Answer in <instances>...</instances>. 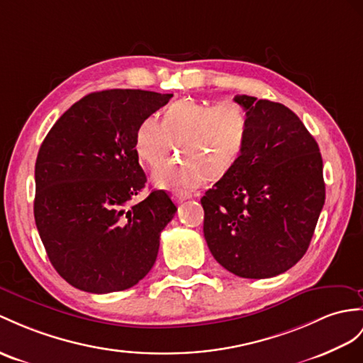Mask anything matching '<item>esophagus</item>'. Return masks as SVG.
Listing matches in <instances>:
<instances>
[{"instance_id":"34e87169","label":"esophagus","mask_w":363,"mask_h":363,"mask_svg":"<svg viewBox=\"0 0 363 363\" xmlns=\"http://www.w3.org/2000/svg\"><path fill=\"white\" fill-rule=\"evenodd\" d=\"M192 196L189 192H175L174 194V200L177 201V203H182V201H184V200H188V199H191Z\"/></svg>"}]
</instances>
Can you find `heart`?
<instances>
[{"instance_id": "b5f03b06", "label": "heart", "mask_w": 363, "mask_h": 363, "mask_svg": "<svg viewBox=\"0 0 363 363\" xmlns=\"http://www.w3.org/2000/svg\"><path fill=\"white\" fill-rule=\"evenodd\" d=\"M250 113L235 101L179 100L167 106L163 120L147 115L138 123L134 149L141 162L160 166L174 152L183 157L154 174L162 188L189 191L205 179L223 177L240 158L250 134Z\"/></svg>"}]
</instances>
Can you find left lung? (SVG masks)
Here are the masks:
<instances>
[{
  "instance_id": "obj_1",
  "label": "left lung",
  "mask_w": 363,
  "mask_h": 363,
  "mask_svg": "<svg viewBox=\"0 0 363 363\" xmlns=\"http://www.w3.org/2000/svg\"><path fill=\"white\" fill-rule=\"evenodd\" d=\"M234 101L250 113L237 163L201 197L208 248L245 279L279 276L303 257L325 203L319 145L286 106L250 95Z\"/></svg>"
}]
</instances>
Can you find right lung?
<instances>
[{
    "mask_svg": "<svg viewBox=\"0 0 363 363\" xmlns=\"http://www.w3.org/2000/svg\"><path fill=\"white\" fill-rule=\"evenodd\" d=\"M172 94L94 92L61 115L35 163V223L52 267L69 285L106 294L137 285L154 267L177 206L164 191L135 205L146 174L134 135Z\"/></svg>",
    "mask_w": 363,
    "mask_h": 363,
    "instance_id": "obj_1",
    "label": "right lung"
}]
</instances>
